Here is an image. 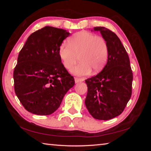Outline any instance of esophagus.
Returning <instances> with one entry per match:
<instances>
[{"label":"esophagus","mask_w":151,"mask_h":151,"mask_svg":"<svg viewBox=\"0 0 151 151\" xmlns=\"http://www.w3.org/2000/svg\"><path fill=\"white\" fill-rule=\"evenodd\" d=\"M75 83H80V82L83 81L84 79H83V78H81L75 77Z\"/></svg>","instance_id":"obj_1"}]
</instances>
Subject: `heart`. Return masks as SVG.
I'll return each instance as SVG.
<instances>
[{
  "label": "heart",
  "mask_w": 151,
  "mask_h": 151,
  "mask_svg": "<svg viewBox=\"0 0 151 151\" xmlns=\"http://www.w3.org/2000/svg\"><path fill=\"white\" fill-rule=\"evenodd\" d=\"M58 54L68 70L75 65L79 56L81 62L72 72L76 75H86L91 70L98 73L103 69L108 59L109 47L103 37L82 31L74 35L69 39V43H62Z\"/></svg>",
  "instance_id": "obj_1"
}]
</instances>
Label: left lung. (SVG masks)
<instances>
[{"mask_svg":"<svg viewBox=\"0 0 151 151\" xmlns=\"http://www.w3.org/2000/svg\"><path fill=\"white\" fill-rule=\"evenodd\" d=\"M94 30L108 44V60L101 73L85 80V105L93 118L107 121L123 112L132 94L133 76L129 55L115 33L103 27Z\"/></svg>","mask_w":151,"mask_h":151,"instance_id":"8db88e82","label":"left lung"}]
</instances>
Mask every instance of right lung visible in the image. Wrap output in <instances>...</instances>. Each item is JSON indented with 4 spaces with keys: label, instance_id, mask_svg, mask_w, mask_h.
<instances>
[{
    "label": "right lung",
    "instance_id": "1",
    "mask_svg": "<svg viewBox=\"0 0 151 151\" xmlns=\"http://www.w3.org/2000/svg\"><path fill=\"white\" fill-rule=\"evenodd\" d=\"M69 35L66 30L47 26L32 33L20 51L13 73L14 91L31 113H53L75 85V79L58 54L60 45Z\"/></svg>",
    "mask_w": 151,
    "mask_h": 151
}]
</instances>
